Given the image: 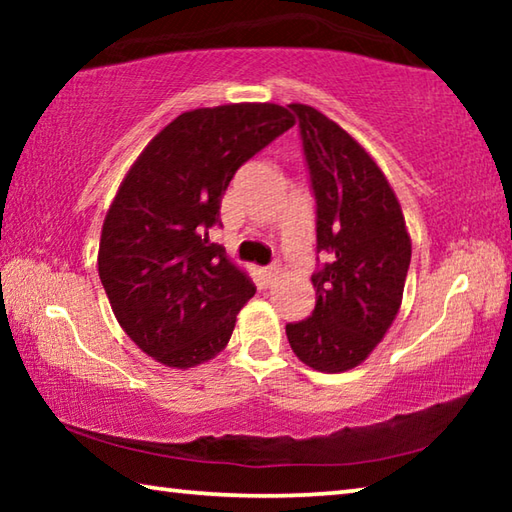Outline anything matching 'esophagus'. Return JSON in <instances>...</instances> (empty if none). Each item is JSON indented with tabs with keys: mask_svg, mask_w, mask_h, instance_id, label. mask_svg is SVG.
I'll return each instance as SVG.
<instances>
[{
	"mask_svg": "<svg viewBox=\"0 0 512 512\" xmlns=\"http://www.w3.org/2000/svg\"><path fill=\"white\" fill-rule=\"evenodd\" d=\"M280 266L277 264H273V266H266V268H262V277H264V282L266 284H273L277 277H280Z\"/></svg>",
	"mask_w": 512,
	"mask_h": 512,
	"instance_id": "esophagus-1",
	"label": "esophagus"
}]
</instances>
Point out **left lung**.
<instances>
[{
  "label": "left lung",
  "instance_id": "1",
  "mask_svg": "<svg viewBox=\"0 0 512 512\" xmlns=\"http://www.w3.org/2000/svg\"><path fill=\"white\" fill-rule=\"evenodd\" d=\"M300 119L316 194L318 250L332 257L311 275L316 307L287 325L296 357L318 372H345L370 357L402 307L411 235L375 158L323 112L291 103Z\"/></svg>",
  "mask_w": 512,
  "mask_h": 512
}]
</instances>
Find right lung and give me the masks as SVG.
<instances>
[{
	"label": "right lung",
	"mask_w": 512,
	"mask_h": 512,
	"mask_svg": "<svg viewBox=\"0 0 512 512\" xmlns=\"http://www.w3.org/2000/svg\"><path fill=\"white\" fill-rule=\"evenodd\" d=\"M296 124L277 103L187 110L137 155L103 219L99 277L137 348L187 370L228 345L255 296L244 268L210 241L232 176Z\"/></svg>",
	"instance_id": "right-lung-1"
}]
</instances>
